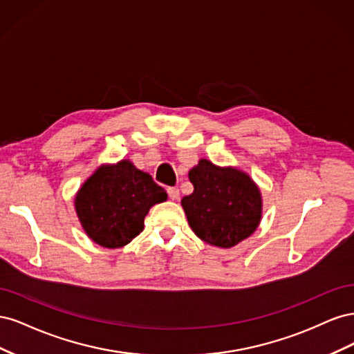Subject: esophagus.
I'll list each match as a JSON object with an SVG mask.
<instances>
[{
  "label": "esophagus",
  "mask_w": 354,
  "mask_h": 354,
  "mask_svg": "<svg viewBox=\"0 0 354 354\" xmlns=\"http://www.w3.org/2000/svg\"><path fill=\"white\" fill-rule=\"evenodd\" d=\"M168 195H169V199H173V201L180 199V192L177 187H168Z\"/></svg>",
  "instance_id": "esophagus-1"
}]
</instances>
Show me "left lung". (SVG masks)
<instances>
[{"label": "left lung", "instance_id": "1", "mask_svg": "<svg viewBox=\"0 0 354 354\" xmlns=\"http://www.w3.org/2000/svg\"><path fill=\"white\" fill-rule=\"evenodd\" d=\"M194 194L181 199L189 226L212 246L232 248L250 238L263 216L260 187L236 167L201 159L189 171Z\"/></svg>", "mask_w": 354, "mask_h": 354}]
</instances>
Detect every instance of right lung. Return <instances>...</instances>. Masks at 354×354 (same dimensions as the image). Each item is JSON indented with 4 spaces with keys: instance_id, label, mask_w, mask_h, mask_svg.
Segmentation results:
<instances>
[{
    "instance_id": "obj_1",
    "label": "right lung",
    "mask_w": 354,
    "mask_h": 354,
    "mask_svg": "<svg viewBox=\"0 0 354 354\" xmlns=\"http://www.w3.org/2000/svg\"><path fill=\"white\" fill-rule=\"evenodd\" d=\"M167 198V192L151 174L122 159L95 169L77 192L73 203L87 236L113 250L140 234L149 209Z\"/></svg>"
}]
</instances>
